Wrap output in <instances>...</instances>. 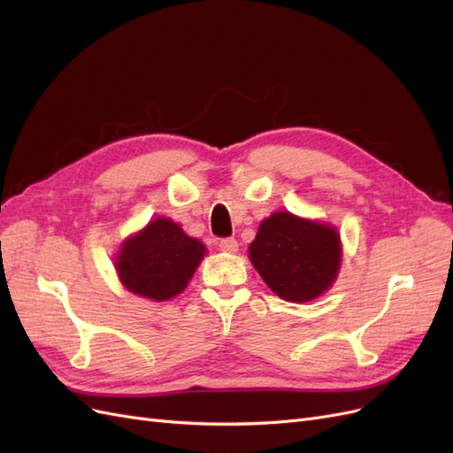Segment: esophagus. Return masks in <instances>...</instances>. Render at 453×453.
Masks as SVG:
<instances>
[{
    "label": "esophagus",
    "mask_w": 453,
    "mask_h": 453,
    "mask_svg": "<svg viewBox=\"0 0 453 453\" xmlns=\"http://www.w3.org/2000/svg\"><path fill=\"white\" fill-rule=\"evenodd\" d=\"M219 250L226 251V253L238 251V242H236V238H221V240H219Z\"/></svg>",
    "instance_id": "1"
}]
</instances>
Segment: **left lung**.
I'll use <instances>...</instances> for the list:
<instances>
[{"mask_svg": "<svg viewBox=\"0 0 453 453\" xmlns=\"http://www.w3.org/2000/svg\"><path fill=\"white\" fill-rule=\"evenodd\" d=\"M250 258L266 285L289 303H308L333 285L340 268V236L333 226L273 213L260 223Z\"/></svg>", "mask_w": 453, "mask_h": 453, "instance_id": "1", "label": "left lung"}]
</instances>
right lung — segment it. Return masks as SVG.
I'll list each match as a JSON object with an SVG mask.
<instances>
[{"label":"right lung","mask_w":453,"mask_h":453,"mask_svg":"<svg viewBox=\"0 0 453 453\" xmlns=\"http://www.w3.org/2000/svg\"><path fill=\"white\" fill-rule=\"evenodd\" d=\"M203 253V245L187 236L180 225L157 219L125 242L117 257V272L128 291L168 300L185 289Z\"/></svg>","instance_id":"1"}]
</instances>
